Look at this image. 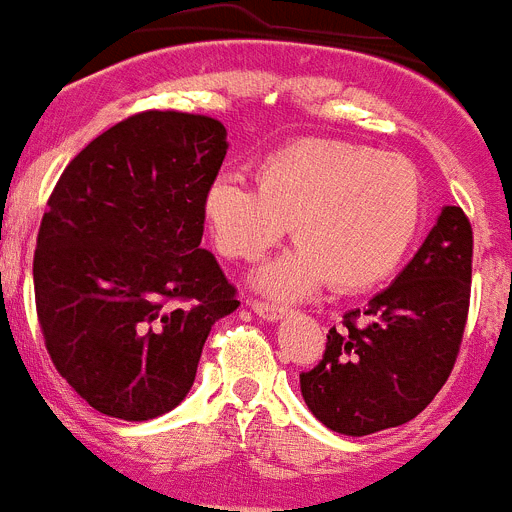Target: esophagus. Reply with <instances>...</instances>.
I'll use <instances>...</instances> for the list:
<instances>
[{"label":"esophagus","instance_id":"obj_1","mask_svg":"<svg viewBox=\"0 0 512 512\" xmlns=\"http://www.w3.org/2000/svg\"><path fill=\"white\" fill-rule=\"evenodd\" d=\"M251 309L259 314V317H264V320H269V322L279 320V317H284V312H287L284 307H276V304H269V302H259V299H253Z\"/></svg>","mask_w":512,"mask_h":512}]
</instances>
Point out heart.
<instances>
[{"mask_svg":"<svg viewBox=\"0 0 512 512\" xmlns=\"http://www.w3.org/2000/svg\"><path fill=\"white\" fill-rule=\"evenodd\" d=\"M251 187L220 175L203 210L223 256L253 261L292 225V253L256 274L276 299L307 297L322 281L360 292L386 279L409 251L421 220V185L406 159L332 139H299L271 152Z\"/></svg>","mask_w":512,"mask_h":512,"instance_id":"heart-1","label":"heart"}]
</instances>
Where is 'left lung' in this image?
Masks as SVG:
<instances>
[{
  "label": "left lung",
  "mask_w": 512,
  "mask_h": 512,
  "mask_svg": "<svg viewBox=\"0 0 512 512\" xmlns=\"http://www.w3.org/2000/svg\"><path fill=\"white\" fill-rule=\"evenodd\" d=\"M470 281L472 225L462 208L447 205L391 287L327 332L322 360L299 375L309 411L348 437L419 416L454 368Z\"/></svg>",
  "instance_id": "obj_1"
}]
</instances>
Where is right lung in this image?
I'll return each mask as SVG.
<instances>
[{"label": "right lung", "instance_id": "add662e5", "mask_svg": "<svg viewBox=\"0 0 512 512\" xmlns=\"http://www.w3.org/2000/svg\"><path fill=\"white\" fill-rule=\"evenodd\" d=\"M225 149L218 119L142 111L75 154L50 195L32 261L37 320L58 373L101 414L175 409L210 327L241 304L200 248Z\"/></svg>", "mask_w": 512, "mask_h": 512}]
</instances>
